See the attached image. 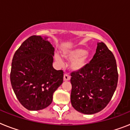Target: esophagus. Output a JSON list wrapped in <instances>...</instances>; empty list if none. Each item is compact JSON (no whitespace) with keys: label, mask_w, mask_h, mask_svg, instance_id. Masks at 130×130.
<instances>
[{"label":"esophagus","mask_w":130,"mask_h":130,"mask_svg":"<svg viewBox=\"0 0 130 130\" xmlns=\"http://www.w3.org/2000/svg\"><path fill=\"white\" fill-rule=\"evenodd\" d=\"M70 78L71 77L68 73H64V81H69Z\"/></svg>","instance_id":"1"}]
</instances>
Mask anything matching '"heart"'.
<instances>
[{"instance_id": "1", "label": "heart", "mask_w": 130, "mask_h": 130, "mask_svg": "<svg viewBox=\"0 0 130 130\" xmlns=\"http://www.w3.org/2000/svg\"><path fill=\"white\" fill-rule=\"evenodd\" d=\"M63 56L69 60H73L71 64V67L74 70L82 69L87 64L88 58L87 51L83 49H76L72 51H65L63 53ZM55 59L60 64H62V60L60 55H55Z\"/></svg>"}]
</instances>
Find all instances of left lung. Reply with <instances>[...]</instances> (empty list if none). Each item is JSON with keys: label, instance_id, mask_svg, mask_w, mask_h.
Wrapping results in <instances>:
<instances>
[{"label": "left lung", "instance_id": "1", "mask_svg": "<svg viewBox=\"0 0 130 130\" xmlns=\"http://www.w3.org/2000/svg\"><path fill=\"white\" fill-rule=\"evenodd\" d=\"M71 103L76 111L94 114L107 105L117 88L118 71L112 53L103 42L82 69L71 73Z\"/></svg>", "mask_w": 130, "mask_h": 130}]
</instances>
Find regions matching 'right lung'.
<instances>
[{"label": "right lung", "instance_id": "add662e5", "mask_svg": "<svg viewBox=\"0 0 130 130\" xmlns=\"http://www.w3.org/2000/svg\"><path fill=\"white\" fill-rule=\"evenodd\" d=\"M55 48L46 38L32 36L13 55L10 81L21 105L38 111L52 103L53 95L63 82L62 70L53 67Z\"/></svg>", "mask_w": 130, "mask_h": 130}]
</instances>
